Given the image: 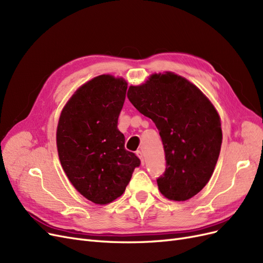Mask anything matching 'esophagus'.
Listing matches in <instances>:
<instances>
[{
  "instance_id": "obj_1",
  "label": "esophagus",
  "mask_w": 263,
  "mask_h": 263,
  "mask_svg": "<svg viewBox=\"0 0 263 263\" xmlns=\"http://www.w3.org/2000/svg\"><path fill=\"white\" fill-rule=\"evenodd\" d=\"M136 155H137V157L140 159V162L144 164V162H145V160H144V154L141 153L140 150H138V151H136Z\"/></svg>"
}]
</instances>
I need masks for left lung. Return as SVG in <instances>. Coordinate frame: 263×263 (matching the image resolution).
<instances>
[{"instance_id": "8db88e82", "label": "left lung", "mask_w": 263, "mask_h": 263, "mask_svg": "<svg viewBox=\"0 0 263 263\" xmlns=\"http://www.w3.org/2000/svg\"><path fill=\"white\" fill-rule=\"evenodd\" d=\"M132 104L153 119L160 134L166 168L157 180L170 201L183 202L208 184L217 163L221 123L209 98L174 72L153 73L127 92Z\"/></svg>"}]
</instances>
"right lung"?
Listing matches in <instances>:
<instances>
[{
    "label": "right lung",
    "instance_id": "add662e5",
    "mask_svg": "<svg viewBox=\"0 0 263 263\" xmlns=\"http://www.w3.org/2000/svg\"><path fill=\"white\" fill-rule=\"evenodd\" d=\"M127 82L101 74L85 82L63 106L57 126V149L71 184L100 205L122 196L140 160L125 150L117 128Z\"/></svg>",
    "mask_w": 263,
    "mask_h": 263
}]
</instances>
